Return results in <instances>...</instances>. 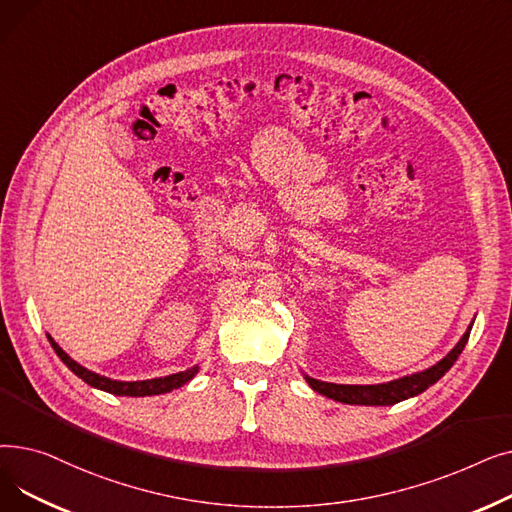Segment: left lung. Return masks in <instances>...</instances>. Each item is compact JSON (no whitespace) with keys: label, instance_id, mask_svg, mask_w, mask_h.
I'll return each instance as SVG.
<instances>
[{"label":"left lung","instance_id":"obj_1","mask_svg":"<svg viewBox=\"0 0 512 512\" xmlns=\"http://www.w3.org/2000/svg\"><path fill=\"white\" fill-rule=\"evenodd\" d=\"M473 324L469 326V330L463 334V338L459 340L452 351L434 367H429L421 373H413L407 375V378H400L388 384H375V386H348V384H330V382H319L305 375L307 384L328 398H334L338 402H344V405H365V407H388V405H396L400 400H407L411 396L421 394L423 390H427L432 384H436L442 375L454 365V361L459 359V355L463 353V348L469 340Z\"/></svg>","mask_w":512,"mask_h":512}]
</instances>
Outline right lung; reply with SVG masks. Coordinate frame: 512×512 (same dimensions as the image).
I'll list each match as a JSON object with an SVG mask.
<instances>
[{
	"instance_id": "right-lung-1",
	"label": "right lung",
	"mask_w": 512,
	"mask_h": 512,
	"mask_svg": "<svg viewBox=\"0 0 512 512\" xmlns=\"http://www.w3.org/2000/svg\"><path fill=\"white\" fill-rule=\"evenodd\" d=\"M47 340L51 342L53 351H56V355L64 361V365L74 373L78 375L80 380L87 382L89 386L97 388V390H103V392H110V394H118V396H153V394H166L174 388H180L184 386L188 380H193V375L199 371V367H191L186 371H180V373H172V375H166V378H155V380H143V382H118V380H110V378H103V375L99 373H93L89 369H85L83 365H78L76 361H72L62 348L53 342L51 336H47Z\"/></svg>"
}]
</instances>
